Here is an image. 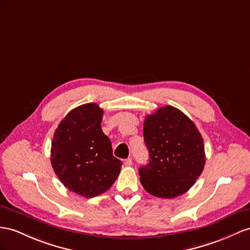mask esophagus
Listing matches in <instances>:
<instances>
[{"label":"esophagus","mask_w":250,"mask_h":250,"mask_svg":"<svg viewBox=\"0 0 250 250\" xmlns=\"http://www.w3.org/2000/svg\"><path fill=\"white\" fill-rule=\"evenodd\" d=\"M132 164H133V162H132V158H131V157L126 158L125 161V166H131Z\"/></svg>","instance_id":"obj_1"}]
</instances>
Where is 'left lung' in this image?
<instances>
[{
    "label": "left lung",
    "mask_w": 250,
    "mask_h": 250,
    "mask_svg": "<svg viewBox=\"0 0 250 250\" xmlns=\"http://www.w3.org/2000/svg\"><path fill=\"white\" fill-rule=\"evenodd\" d=\"M144 138L150 159L138 171L146 191L162 198L187 192L206 161L204 140L193 121L176 107H159L146 117Z\"/></svg>",
    "instance_id": "obj_1"
}]
</instances>
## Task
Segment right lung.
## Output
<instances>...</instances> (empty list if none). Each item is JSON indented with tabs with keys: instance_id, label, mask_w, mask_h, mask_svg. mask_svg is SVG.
Listing matches in <instances>:
<instances>
[{
	"instance_id": "right-lung-1",
	"label": "right lung",
	"mask_w": 250,
	"mask_h": 250,
	"mask_svg": "<svg viewBox=\"0 0 250 250\" xmlns=\"http://www.w3.org/2000/svg\"><path fill=\"white\" fill-rule=\"evenodd\" d=\"M102 115L96 104L77 106L62 119L52 142L50 162L56 175L67 189L84 197L110 189L123 166L102 132Z\"/></svg>"
}]
</instances>
